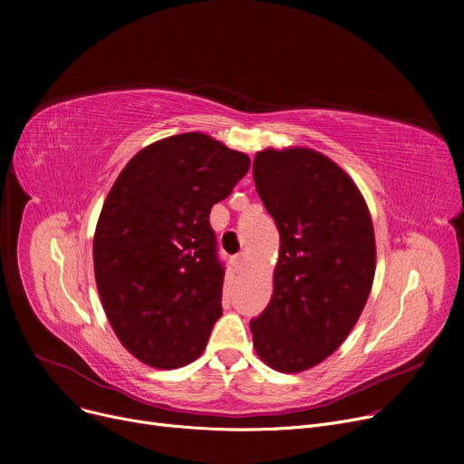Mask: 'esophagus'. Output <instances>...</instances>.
<instances>
[{"label":"esophagus","instance_id":"1","mask_svg":"<svg viewBox=\"0 0 464 464\" xmlns=\"http://www.w3.org/2000/svg\"><path fill=\"white\" fill-rule=\"evenodd\" d=\"M233 266H235L237 273L245 271V266H246V254H245V252H240V254H237V256L233 257Z\"/></svg>","mask_w":464,"mask_h":464}]
</instances>
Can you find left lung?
<instances>
[{
    "label": "left lung",
    "mask_w": 464,
    "mask_h": 464,
    "mask_svg": "<svg viewBox=\"0 0 464 464\" xmlns=\"http://www.w3.org/2000/svg\"><path fill=\"white\" fill-rule=\"evenodd\" d=\"M254 180L280 231L273 297L250 322L254 346L273 369L301 372L344 343L369 299L372 219L352 179L320 152H257Z\"/></svg>",
    "instance_id": "1"
}]
</instances>
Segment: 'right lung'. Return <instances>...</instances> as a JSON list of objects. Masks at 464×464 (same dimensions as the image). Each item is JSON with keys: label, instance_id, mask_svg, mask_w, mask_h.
<instances>
[{"label": "right lung", "instance_id": "obj_1", "mask_svg": "<svg viewBox=\"0 0 464 464\" xmlns=\"http://www.w3.org/2000/svg\"><path fill=\"white\" fill-rule=\"evenodd\" d=\"M248 169L246 154L182 133L133 156L107 195L93 237L97 291L120 343L154 369L198 359L222 315L210 208Z\"/></svg>", "mask_w": 464, "mask_h": 464}]
</instances>
